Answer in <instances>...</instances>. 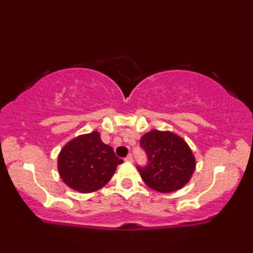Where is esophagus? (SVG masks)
I'll return each mask as SVG.
<instances>
[{"label":"esophagus","mask_w":253,"mask_h":253,"mask_svg":"<svg viewBox=\"0 0 253 253\" xmlns=\"http://www.w3.org/2000/svg\"><path fill=\"white\" fill-rule=\"evenodd\" d=\"M126 162H132V161H133V158H132V155H131V154L127 155V157L126 158Z\"/></svg>","instance_id":"esophagus-1"}]
</instances>
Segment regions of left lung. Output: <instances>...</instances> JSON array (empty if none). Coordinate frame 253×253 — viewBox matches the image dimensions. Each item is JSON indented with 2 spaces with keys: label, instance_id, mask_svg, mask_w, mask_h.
<instances>
[{
  "label": "left lung",
  "instance_id": "left-lung-1",
  "mask_svg": "<svg viewBox=\"0 0 253 253\" xmlns=\"http://www.w3.org/2000/svg\"><path fill=\"white\" fill-rule=\"evenodd\" d=\"M148 162L138 167L148 188L159 192H172L182 189L196 169V158L186 141L171 131L151 130L140 139Z\"/></svg>",
  "mask_w": 253,
  "mask_h": 253
}]
</instances>
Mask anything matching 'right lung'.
I'll return each mask as SVG.
<instances>
[{
	"instance_id": "obj_1",
	"label": "right lung",
	"mask_w": 253,
	"mask_h": 253,
	"mask_svg": "<svg viewBox=\"0 0 253 253\" xmlns=\"http://www.w3.org/2000/svg\"><path fill=\"white\" fill-rule=\"evenodd\" d=\"M122 162L109 145L102 143L98 131H92L64 145L58 154L57 169L69 188L89 193L105 186Z\"/></svg>"
}]
</instances>
